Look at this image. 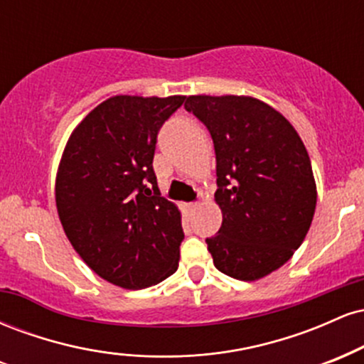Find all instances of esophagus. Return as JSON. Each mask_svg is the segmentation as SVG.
I'll list each match as a JSON object with an SVG mask.
<instances>
[{"label":"esophagus","instance_id":"1","mask_svg":"<svg viewBox=\"0 0 364 364\" xmlns=\"http://www.w3.org/2000/svg\"><path fill=\"white\" fill-rule=\"evenodd\" d=\"M185 207H186V210H195V208L198 207V203H196V202H190V203H185Z\"/></svg>","mask_w":364,"mask_h":364}]
</instances>
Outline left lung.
I'll list each match as a JSON object with an SVG mask.
<instances>
[{
  "mask_svg": "<svg viewBox=\"0 0 364 364\" xmlns=\"http://www.w3.org/2000/svg\"><path fill=\"white\" fill-rule=\"evenodd\" d=\"M185 109L214 141L223 225L205 243L217 270L257 281L299 248L316 205L311 162L298 132L253 97L190 95Z\"/></svg>",
  "mask_w": 364,
  "mask_h": 364,
  "instance_id": "1",
  "label": "left lung"
}]
</instances>
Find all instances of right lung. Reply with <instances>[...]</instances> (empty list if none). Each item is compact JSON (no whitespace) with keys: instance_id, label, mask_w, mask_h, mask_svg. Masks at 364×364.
<instances>
[{"instance_id":"obj_1","label":"right lung","mask_w":364,"mask_h":364,"mask_svg":"<svg viewBox=\"0 0 364 364\" xmlns=\"http://www.w3.org/2000/svg\"><path fill=\"white\" fill-rule=\"evenodd\" d=\"M183 95H116L75 128L56 178V207L75 252L104 281L144 289L178 269V207L154 173L157 133Z\"/></svg>"}]
</instances>
